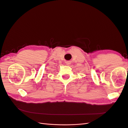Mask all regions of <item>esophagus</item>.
I'll return each mask as SVG.
<instances>
[{"mask_svg":"<svg viewBox=\"0 0 128 128\" xmlns=\"http://www.w3.org/2000/svg\"><path fill=\"white\" fill-rule=\"evenodd\" d=\"M70 63L69 62H66V64L67 66H69V65H70Z\"/></svg>","mask_w":128,"mask_h":128,"instance_id":"obj_1","label":"esophagus"}]
</instances>
